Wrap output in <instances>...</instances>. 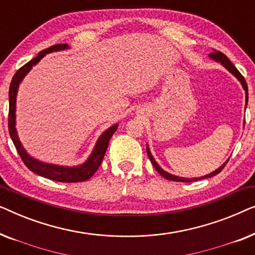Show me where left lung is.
I'll use <instances>...</instances> for the list:
<instances>
[{
  "label": "left lung",
  "instance_id": "8db88e82",
  "mask_svg": "<svg viewBox=\"0 0 255 255\" xmlns=\"http://www.w3.org/2000/svg\"><path fill=\"white\" fill-rule=\"evenodd\" d=\"M209 57H210V58L212 59V60H215V61H217V62H221V64H222L223 66H224V67H225L226 69H228V71H229L230 73H232V74L235 75L236 78L239 80L240 83H242L243 88L245 89V93H246V107H247V102H249V90H247V83H246V81H245V79H244V76H243L242 74H240L238 69H237V68L235 67V65H233L232 62L229 60L228 57H226V55H225L224 53H222V52L214 50V52H212V53L209 54ZM146 151H147L148 158H149V160H151L152 165L154 166V168L156 169V172H158L161 176L165 177V179H167V180H172V181H177V182H194V181L208 179V177H212V176L217 175L218 173L222 172V169L224 168L225 165H226V163H228V161H229V159H228L224 163H223V165H222L221 167H219L218 169H216L215 172L208 174V175H204V176H201V177H195V179H186V177H180V176H176V175H172V174L165 172V170H163V169L161 168V167H160V166L158 165V162H156L155 160H154V158H153V156H152L151 152H149L148 145L146 146Z\"/></svg>",
  "mask_w": 255,
  "mask_h": 255
}]
</instances>
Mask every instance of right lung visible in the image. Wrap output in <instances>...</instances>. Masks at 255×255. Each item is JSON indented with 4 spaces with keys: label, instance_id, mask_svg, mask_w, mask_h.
Instances as JSON below:
<instances>
[{
    "label": "right lung",
    "instance_id": "1",
    "mask_svg": "<svg viewBox=\"0 0 255 255\" xmlns=\"http://www.w3.org/2000/svg\"><path fill=\"white\" fill-rule=\"evenodd\" d=\"M67 48H69L67 44H57L46 48V50L40 51L36 58L30 60L27 64L24 65L23 67H20L18 71L16 72V74L13 75L9 88V134L10 137H11L13 145H15L17 152H18L19 156L22 158L23 162L25 163V166L31 170V172L38 174V175L43 177H46V179L58 181V182H82V181L90 179V177L96 173V170L99 169L101 163H102L104 154H106L108 145H109L110 138L113 137L115 131L117 130L118 124H115L113 127L108 128V130L104 131L103 133L100 135V138L97 139L95 147H94L92 154L89 155L88 160H87L86 162H83L82 165L75 167H66L52 165V163H45L32 158V156H30L27 154L25 149H24L22 142L19 141L18 134H17L15 128L16 96L17 92H18L19 83L22 82L24 76L31 71L32 66L38 64V62L40 61V59H43L47 53L67 50Z\"/></svg>",
    "mask_w": 255,
    "mask_h": 255
}]
</instances>
